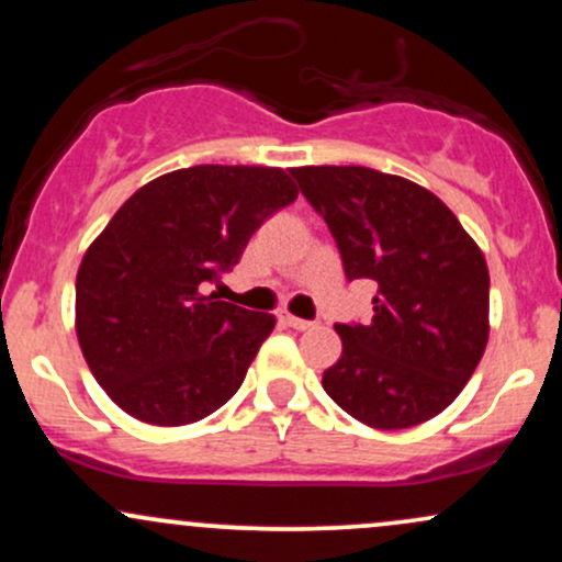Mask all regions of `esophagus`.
<instances>
[{"label":"esophagus","mask_w":562,"mask_h":562,"mask_svg":"<svg viewBox=\"0 0 562 562\" xmlns=\"http://www.w3.org/2000/svg\"><path fill=\"white\" fill-rule=\"evenodd\" d=\"M282 322H285L288 327H293V330H314V327H317V322L293 317V314H282Z\"/></svg>","instance_id":"34e87169"}]
</instances>
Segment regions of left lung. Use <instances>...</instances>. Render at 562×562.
<instances>
[{
	"label": "left lung",
	"instance_id": "1",
	"mask_svg": "<svg viewBox=\"0 0 562 562\" xmlns=\"http://www.w3.org/2000/svg\"><path fill=\"white\" fill-rule=\"evenodd\" d=\"M325 218L346 280H372V322L335 325L344 353L327 396L380 430L420 425L454 402L488 340V269L425 187L364 166L290 169Z\"/></svg>",
	"mask_w": 562,
	"mask_h": 562
}]
</instances>
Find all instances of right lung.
Listing matches in <instances>:
<instances>
[{"label": "right lung", "mask_w": 562, "mask_h": 562, "mask_svg": "<svg viewBox=\"0 0 562 562\" xmlns=\"http://www.w3.org/2000/svg\"><path fill=\"white\" fill-rule=\"evenodd\" d=\"M295 198L282 169L192 166L139 187L115 211L76 274V333L121 409L187 425L235 396L274 317L209 290Z\"/></svg>", "instance_id": "add662e5"}]
</instances>
